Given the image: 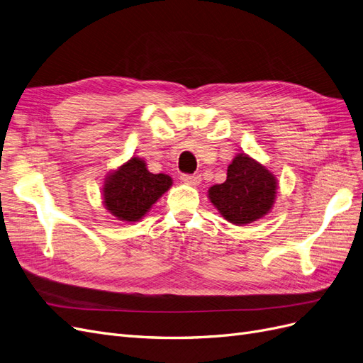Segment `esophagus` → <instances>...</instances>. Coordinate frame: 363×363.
Instances as JSON below:
<instances>
[{"mask_svg":"<svg viewBox=\"0 0 363 363\" xmlns=\"http://www.w3.org/2000/svg\"><path fill=\"white\" fill-rule=\"evenodd\" d=\"M180 179L186 184H191V186H196V184H200V182H201L200 175H194V174H182Z\"/></svg>","mask_w":363,"mask_h":363,"instance_id":"34e87169","label":"esophagus"}]
</instances>
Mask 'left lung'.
I'll use <instances>...</instances> for the list:
<instances>
[{
    "instance_id": "obj_1",
    "label": "left lung",
    "mask_w": 363,
    "mask_h": 363,
    "mask_svg": "<svg viewBox=\"0 0 363 363\" xmlns=\"http://www.w3.org/2000/svg\"><path fill=\"white\" fill-rule=\"evenodd\" d=\"M276 191V177L242 152L228 164L227 180L208 189V199L228 223L244 225L271 211Z\"/></svg>"
}]
</instances>
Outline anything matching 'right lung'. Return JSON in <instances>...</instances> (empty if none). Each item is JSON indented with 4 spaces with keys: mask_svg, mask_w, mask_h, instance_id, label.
Here are the masks:
<instances>
[{
    "mask_svg": "<svg viewBox=\"0 0 363 363\" xmlns=\"http://www.w3.org/2000/svg\"><path fill=\"white\" fill-rule=\"evenodd\" d=\"M171 184L169 175L151 174L144 160L131 157L106 179L104 204L121 221H139Z\"/></svg>",
    "mask_w": 363,
    "mask_h": 363,
    "instance_id": "1",
    "label": "right lung"
}]
</instances>
